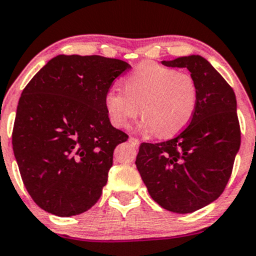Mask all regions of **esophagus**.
<instances>
[{
	"label": "esophagus",
	"mask_w": 256,
	"mask_h": 256,
	"mask_svg": "<svg viewBox=\"0 0 256 256\" xmlns=\"http://www.w3.org/2000/svg\"><path fill=\"white\" fill-rule=\"evenodd\" d=\"M128 142H130V143L132 144V146H136V148L140 146V142L138 140L137 138H134V137H130V138H128Z\"/></svg>",
	"instance_id": "1"
}]
</instances>
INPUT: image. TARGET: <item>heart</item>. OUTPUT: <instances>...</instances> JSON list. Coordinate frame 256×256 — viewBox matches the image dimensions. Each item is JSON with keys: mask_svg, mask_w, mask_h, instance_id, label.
<instances>
[{"mask_svg": "<svg viewBox=\"0 0 256 256\" xmlns=\"http://www.w3.org/2000/svg\"><path fill=\"white\" fill-rule=\"evenodd\" d=\"M124 92L112 88L104 95V108L113 126L125 128L140 114L142 130L170 137L194 116L198 88L192 75L155 62H143L124 78Z\"/></svg>", "mask_w": 256, "mask_h": 256, "instance_id": "obj_1", "label": "heart"}]
</instances>
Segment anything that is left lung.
I'll use <instances>...</instances> for the list:
<instances>
[{"instance_id":"1","label":"left lung","mask_w":256,"mask_h":256,"mask_svg":"<svg viewBox=\"0 0 256 256\" xmlns=\"http://www.w3.org/2000/svg\"><path fill=\"white\" fill-rule=\"evenodd\" d=\"M187 68L198 88L190 125L161 143H142L136 166L152 198L166 210L190 214L214 202L232 176L241 146L232 88L198 54L163 60Z\"/></svg>"}]
</instances>
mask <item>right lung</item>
Returning a JSON list of instances; mask_svg holds the SVG:
<instances>
[{
	"mask_svg": "<svg viewBox=\"0 0 256 256\" xmlns=\"http://www.w3.org/2000/svg\"><path fill=\"white\" fill-rule=\"evenodd\" d=\"M128 69L116 58L60 54L24 87L12 143L24 187L40 208L70 217L100 199L113 152L128 138L110 124L104 95Z\"/></svg>",
	"mask_w": 256,
	"mask_h": 256,
	"instance_id": "right-lung-1",
	"label": "right lung"
}]
</instances>
